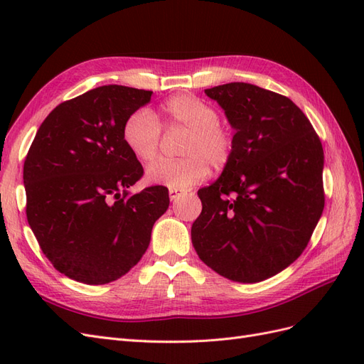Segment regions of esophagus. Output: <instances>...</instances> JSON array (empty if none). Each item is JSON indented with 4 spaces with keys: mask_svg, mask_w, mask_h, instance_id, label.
Instances as JSON below:
<instances>
[{
    "mask_svg": "<svg viewBox=\"0 0 364 364\" xmlns=\"http://www.w3.org/2000/svg\"><path fill=\"white\" fill-rule=\"evenodd\" d=\"M168 194H170V200H171V202H174L176 199H179L181 196H183V194H185V191H183V190H170V191H168Z\"/></svg>",
    "mask_w": 364,
    "mask_h": 364,
    "instance_id": "obj_1",
    "label": "esophagus"
}]
</instances>
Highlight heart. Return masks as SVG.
<instances>
[{
    "instance_id": "heart-1",
    "label": "heart",
    "mask_w": 364,
    "mask_h": 364,
    "mask_svg": "<svg viewBox=\"0 0 364 364\" xmlns=\"http://www.w3.org/2000/svg\"><path fill=\"white\" fill-rule=\"evenodd\" d=\"M162 126L183 129L181 159H165L151 164L146 171L147 181L171 190H186L202 182L209 171L223 170L232 159L235 139L232 132L220 124L217 109L199 97L182 94L162 105ZM123 139L139 162L155 161L159 151L161 124L150 109L139 107L123 126Z\"/></svg>"
}]
</instances>
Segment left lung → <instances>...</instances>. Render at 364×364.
I'll return each instance as SVG.
<instances>
[{
  "mask_svg": "<svg viewBox=\"0 0 364 364\" xmlns=\"http://www.w3.org/2000/svg\"><path fill=\"white\" fill-rule=\"evenodd\" d=\"M205 94L235 129V149L222 176L197 191L202 213L193 246L222 277L259 282L299 258L322 215V142L281 94L243 82Z\"/></svg>",
  "mask_w": 364,
  "mask_h": 364,
  "instance_id": "obj_1",
  "label": "left lung"
}]
</instances>
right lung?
Returning a JSON list of instances; mask_svg holds the SVG:
<instances>
[{"label": "right lung", "mask_w": 364, "mask_h": 364, "mask_svg": "<svg viewBox=\"0 0 364 364\" xmlns=\"http://www.w3.org/2000/svg\"><path fill=\"white\" fill-rule=\"evenodd\" d=\"M151 94L106 85L63 102L26 156L28 225L54 269L77 282L107 284L136 266L170 205L162 185L127 193L144 170L123 126Z\"/></svg>", "instance_id": "right-lung-1"}]
</instances>
